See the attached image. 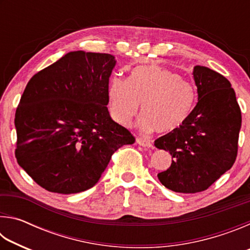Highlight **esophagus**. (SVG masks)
Wrapping results in <instances>:
<instances>
[{
  "instance_id": "obj_1",
  "label": "esophagus",
  "mask_w": 250,
  "mask_h": 250,
  "mask_svg": "<svg viewBox=\"0 0 250 250\" xmlns=\"http://www.w3.org/2000/svg\"><path fill=\"white\" fill-rule=\"evenodd\" d=\"M137 143L139 146H141L143 147H151L152 146L151 141L147 140V139H145V138H137Z\"/></svg>"
}]
</instances>
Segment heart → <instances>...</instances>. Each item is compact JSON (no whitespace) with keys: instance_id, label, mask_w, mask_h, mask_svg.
<instances>
[{"instance_id":"heart-1","label":"heart","mask_w":250,"mask_h":250,"mask_svg":"<svg viewBox=\"0 0 250 250\" xmlns=\"http://www.w3.org/2000/svg\"><path fill=\"white\" fill-rule=\"evenodd\" d=\"M107 95L110 115L118 124L129 125L142 104L139 128L159 133L180 129L191 116L196 100L191 83L158 65L137 67L129 80L112 76Z\"/></svg>"}]
</instances>
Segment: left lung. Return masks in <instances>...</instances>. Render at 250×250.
<instances>
[{"label":"left lung","instance_id":"1","mask_svg":"<svg viewBox=\"0 0 250 250\" xmlns=\"http://www.w3.org/2000/svg\"><path fill=\"white\" fill-rule=\"evenodd\" d=\"M193 77L198 101L185 124L154 141L170 152L172 164L158 177L177 193L203 192L235 163L242 112L230 83L204 66H195Z\"/></svg>","mask_w":250,"mask_h":250}]
</instances>
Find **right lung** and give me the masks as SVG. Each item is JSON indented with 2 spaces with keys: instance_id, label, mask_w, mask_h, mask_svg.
Listing matches in <instances>:
<instances>
[{
  "instance_id": "1",
  "label": "right lung",
  "mask_w": 250,
  "mask_h": 250,
  "mask_svg": "<svg viewBox=\"0 0 250 250\" xmlns=\"http://www.w3.org/2000/svg\"><path fill=\"white\" fill-rule=\"evenodd\" d=\"M112 55L70 52L35 74L15 112V156L49 192L74 194L92 188L111 155L135 139L109 115Z\"/></svg>"
}]
</instances>
